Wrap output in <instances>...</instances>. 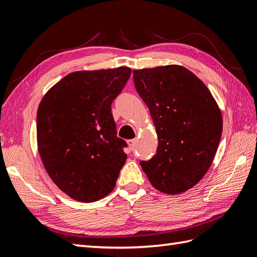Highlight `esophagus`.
Wrapping results in <instances>:
<instances>
[{"instance_id":"34e87169","label":"esophagus","mask_w":257,"mask_h":257,"mask_svg":"<svg viewBox=\"0 0 257 257\" xmlns=\"http://www.w3.org/2000/svg\"><path fill=\"white\" fill-rule=\"evenodd\" d=\"M127 143H128V147H129V149H130V151H134L135 148H136V140H135V139L128 140Z\"/></svg>"}]
</instances>
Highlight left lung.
Here are the masks:
<instances>
[{
	"label": "left lung",
	"instance_id": "8db88e82",
	"mask_svg": "<svg viewBox=\"0 0 257 257\" xmlns=\"http://www.w3.org/2000/svg\"><path fill=\"white\" fill-rule=\"evenodd\" d=\"M138 93L148 105L159 146L143 172L156 190L179 194L194 187L214 161L222 116L210 91L179 65L134 70Z\"/></svg>",
	"mask_w": 257,
	"mask_h": 257
}]
</instances>
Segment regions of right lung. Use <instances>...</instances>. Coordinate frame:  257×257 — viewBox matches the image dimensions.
I'll use <instances>...</instances> for the list:
<instances>
[{
  "instance_id": "1",
  "label": "right lung",
  "mask_w": 257,
  "mask_h": 257,
  "mask_svg": "<svg viewBox=\"0 0 257 257\" xmlns=\"http://www.w3.org/2000/svg\"><path fill=\"white\" fill-rule=\"evenodd\" d=\"M130 75L124 66L71 72L39 105V154L50 178L71 199L95 202L116 186L127 143L116 136L110 105Z\"/></svg>"
}]
</instances>
